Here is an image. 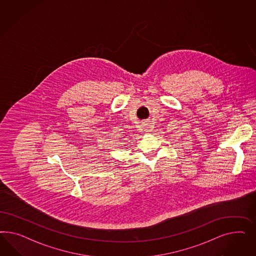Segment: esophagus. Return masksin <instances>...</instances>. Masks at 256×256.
I'll return each instance as SVG.
<instances>
[{
	"label": "esophagus",
	"mask_w": 256,
	"mask_h": 256,
	"mask_svg": "<svg viewBox=\"0 0 256 256\" xmlns=\"http://www.w3.org/2000/svg\"><path fill=\"white\" fill-rule=\"evenodd\" d=\"M142 130H144L146 132H148L150 130V128H151V124L149 123V121H142Z\"/></svg>",
	"instance_id": "obj_1"
}]
</instances>
